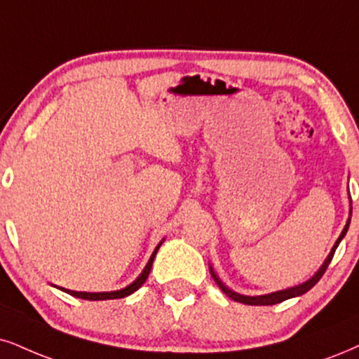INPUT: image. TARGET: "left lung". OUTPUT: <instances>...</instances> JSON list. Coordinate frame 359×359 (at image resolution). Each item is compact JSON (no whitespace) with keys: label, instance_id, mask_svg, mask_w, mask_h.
Listing matches in <instances>:
<instances>
[{"label":"left lung","instance_id":"obj_1","mask_svg":"<svg viewBox=\"0 0 359 359\" xmlns=\"http://www.w3.org/2000/svg\"><path fill=\"white\" fill-rule=\"evenodd\" d=\"M349 216H351V210H349ZM349 221H351V218L348 219L346 226H344V229H343V231H341V234H339V238H338V240H336L334 246L331 248V251H330L328 258L325 259V263L321 264V268L318 269V271H316L315 274H313V276L309 278L308 281L302 283V285H298V286H293V287H287V290L274 291V293H269V294H261V296H245V294H240V293H236V291L229 290L228 286H224L223 283L219 281V278L216 276V273L213 271V268L210 266L211 276L215 278L216 285H218V286L221 287V291H223L224 294H228L229 298L234 299V302H238V303H243V304H255V306H266V304H276V303H281V302H285V299L294 298V296H302V294L306 293V291L311 290V287L315 286L316 283L321 280V276H323V274H325L326 268H328V264L331 263V259H333V255H334L336 248H338V245H339V243H341V240H343V238H344V234H346V231H348V228H349Z\"/></svg>","mask_w":359,"mask_h":359}]
</instances>
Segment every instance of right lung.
<instances>
[{"label":"right lung","mask_w":359,"mask_h":359,"mask_svg":"<svg viewBox=\"0 0 359 359\" xmlns=\"http://www.w3.org/2000/svg\"><path fill=\"white\" fill-rule=\"evenodd\" d=\"M163 243V241H161ZM161 243L156 246V250L153 251L151 258H149L148 264H146L143 273L140 274L138 278H136L135 281L131 283V285H128L126 287H123V290H118V291H104V293H86V291H72V290H65V287H60L61 291H65V293L74 296V298H81V299H88V302H100V299H118V298H125V296H130L131 293H135L138 287H141V285L146 281V278H148L149 271H151V266H153V261H154V256H156L159 246H161Z\"/></svg>","instance_id":"1"}]
</instances>
